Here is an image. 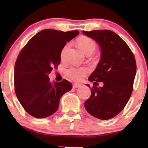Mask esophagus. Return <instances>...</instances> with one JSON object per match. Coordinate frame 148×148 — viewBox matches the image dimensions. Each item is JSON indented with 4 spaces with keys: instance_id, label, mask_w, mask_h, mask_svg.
Listing matches in <instances>:
<instances>
[{
    "instance_id": "1",
    "label": "esophagus",
    "mask_w": 148,
    "mask_h": 148,
    "mask_svg": "<svg viewBox=\"0 0 148 148\" xmlns=\"http://www.w3.org/2000/svg\"><path fill=\"white\" fill-rule=\"evenodd\" d=\"M81 85L80 84H73V88H78L81 86Z\"/></svg>"
}]
</instances>
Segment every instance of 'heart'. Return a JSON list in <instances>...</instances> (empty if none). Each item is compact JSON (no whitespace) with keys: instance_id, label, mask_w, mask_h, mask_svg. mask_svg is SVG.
Wrapping results in <instances>:
<instances>
[{"instance_id":"obj_1","label":"heart","mask_w":148,"mask_h":148,"mask_svg":"<svg viewBox=\"0 0 148 148\" xmlns=\"http://www.w3.org/2000/svg\"><path fill=\"white\" fill-rule=\"evenodd\" d=\"M77 44L79 48L86 55L90 56L95 51L96 44L92 39L88 37H81L78 39ZM69 47V45L67 44L62 48L60 53V58L62 60H65L66 54ZM90 72V69L88 67H70L65 71L66 75L70 79L75 81H81Z\"/></svg>"}]
</instances>
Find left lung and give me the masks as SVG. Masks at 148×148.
Here are the masks:
<instances>
[{"instance_id": "8db88e82", "label": "left lung", "mask_w": 148, "mask_h": 148, "mask_svg": "<svg viewBox=\"0 0 148 148\" xmlns=\"http://www.w3.org/2000/svg\"><path fill=\"white\" fill-rule=\"evenodd\" d=\"M83 33L95 40L101 52V60L88 79L103 84L90 88L91 95L85 101V108L92 116L108 120L123 111L130 99L136 72L135 57L126 42L111 30Z\"/></svg>"}]
</instances>
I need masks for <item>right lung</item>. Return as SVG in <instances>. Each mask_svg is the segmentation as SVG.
Listing matches in <instances>:
<instances>
[{"mask_svg":"<svg viewBox=\"0 0 148 148\" xmlns=\"http://www.w3.org/2000/svg\"><path fill=\"white\" fill-rule=\"evenodd\" d=\"M79 32L45 29L37 33L18 54L14 66V90L28 114L37 118L50 116L57 111L60 99L72 85L63 79L53 85L48 74L60 63L61 51Z\"/></svg>","mask_w":148,"mask_h":148,"instance_id":"add662e5","label":"right lung"}]
</instances>
